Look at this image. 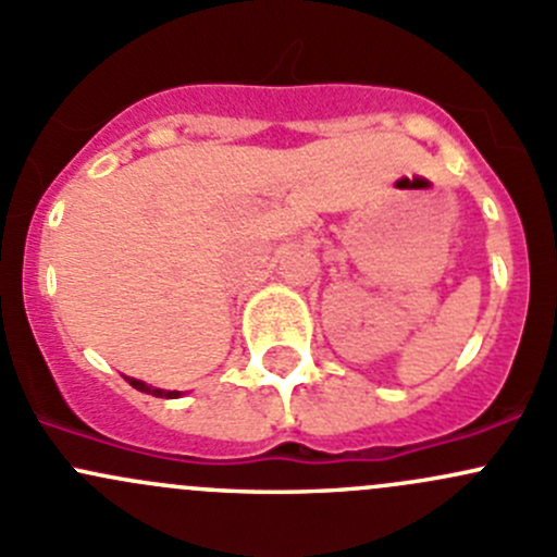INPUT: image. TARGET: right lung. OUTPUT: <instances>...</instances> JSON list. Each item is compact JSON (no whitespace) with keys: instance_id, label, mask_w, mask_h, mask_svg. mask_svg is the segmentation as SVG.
Wrapping results in <instances>:
<instances>
[{"instance_id":"add662e5","label":"right lung","mask_w":557,"mask_h":557,"mask_svg":"<svg viewBox=\"0 0 557 557\" xmlns=\"http://www.w3.org/2000/svg\"><path fill=\"white\" fill-rule=\"evenodd\" d=\"M126 380H128V385L137 387V391H143V393H150V396H159V398H177L180 396V391H161V387L145 385L143 380H134V377H126Z\"/></svg>"}]
</instances>
